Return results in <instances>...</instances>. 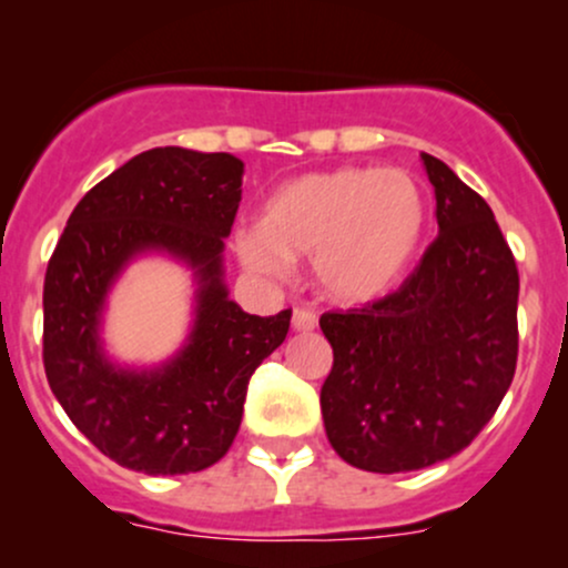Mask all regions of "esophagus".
<instances>
[{
  "label": "esophagus",
  "instance_id": "obj_1",
  "mask_svg": "<svg viewBox=\"0 0 568 568\" xmlns=\"http://www.w3.org/2000/svg\"><path fill=\"white\" fill-rule=\"evenodd\" d=\"M291 325H293V331H298V334H304V331H315L317 315L312 310H304V306H296V310H293Z\"/></svg>",
  "mask_w": 568,
  "mask_h": 568
}]
</instances>
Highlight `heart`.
Returning a JSON list of instances; mask_svg holds the SVG:
<instances>
[{"instance_id":"1","label":"heart","mask_w":568,"mask_h":568,"mask_svg":"<svg viewBox=\"0 0 568 568\" xmlns=\"http://www.w3.org/2000/svg\"><path fill=\"white\" fill-rule=\"evenodd\" d=\"M425 224V194L408 173L344 165L272 189L262 224L237 226L232 245L247 272L272 280L312 256L325 298L368 304L406 277Z\"/></svg>"}]
</instances>
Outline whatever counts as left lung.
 Segmentation results:
<instances>
[{
  "instance_id": "8db88e82",
  "label": "left lung",
  "mask_w": 568,
  "mask_h": 568,
  "mask_svg": "<svg viewBox=\"0 0 568 568\" xmlns=\"http://www.w3.org/2000/svg\"><path fill=\"white\" fill-rule=\"evenodd\" d=\"M438 237L395 293L321 328L334 368L321 389L331 446L368 473L459 454L488 425L518 361V270L491 207L422 152Z\"/></svg>"
}]
</instances>
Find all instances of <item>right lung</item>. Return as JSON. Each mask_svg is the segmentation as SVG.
<instances>
[{
	"label": "right lung",
	"mask_w": 568,
	"mask_h": 568,
	"mask_svg": "<svg viewBox=\"0 0 568 568\" xmlns=\"http://www.w3.org/2000/svg\"><path fill=\"white\" fill-rule=\"evenodd\" d=\"M243 160L158 146L77 202L44 275V374L69 419L101 454L146 475L200 473L230 452L253 371L291 310L247 315L224 283V237L243 200ZM158 252L193 272V325L160 367L105 352L108 293L135 257Z\"/></svg>",
	"instance_id": "add662e5"
}]
</instances>
